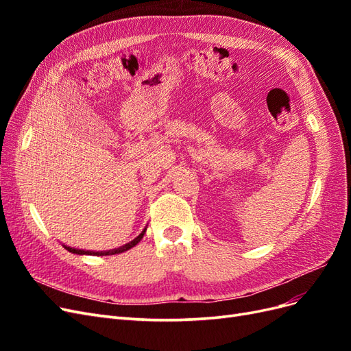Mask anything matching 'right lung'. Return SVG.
<instances>
[{"mask_svg":"<svg viewBox=\"0 0 351 351\" xmlns=\"http://www.w3.org/2000/svg\"><path fill=\"white\" fill-rule=\"evenodd\" d=\"M145 232H146V230H143V231L141 232V234L137 236L133 241L124 244V246H121V247H119V249L108 250V252H88V250H80V249H74V247H69V246H64V247H66L69 252H71V253H76V254H92V256H105V254H117V253H123V252H125V250H129V249L134 247L136 244L139 243V241L143 239Z\"/></svg>","mask_w":351,"mask_h":351,"instance_id":"right-lung-1","label":"right lung"}]
</instances>
